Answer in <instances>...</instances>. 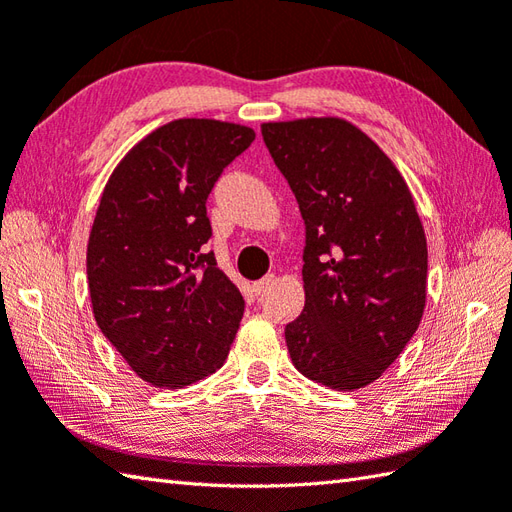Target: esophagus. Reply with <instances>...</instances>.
<instances>
[{
    "mask_svg": "<svg viewBox=\"0 0 512 512\" xmlns=\"http://www.w3.org/2000/svg\"><path fill=\"white\" fill-rule=\"evenodd\" d=\"M273 282H275V275H266L262 279H257V282L253 284V290H255L257 295H262L264 290H268L270 286H273Z\"/></svg>",
    "mask_w": 512,
    "mask_h": 512,
    "instance_id": "esophagus-1",
    "label": "esophagus"
}]
</instances>
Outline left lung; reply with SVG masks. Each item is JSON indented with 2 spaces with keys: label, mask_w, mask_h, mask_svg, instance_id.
<instances>
[{
  "label": "left lung",
  "mask_w": 512,
  "mask_h": 512,
  "mask_svg": "<svg viewBox=\"0 0 512 512\" xmlns=\"http://www.w3.org/2000/svg\"><path fill=\"white\" fill-rule=\"evenodd\" d=\"M306 226L302 315L286 346L333 390L373 384L422 322L428 248L413 195L373 139L346 119L262 124Z\"/></svg>",
  "instance_id": "left-lung-1"
}]
</instances>
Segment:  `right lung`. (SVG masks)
Instances as JSON below:
<instances>
[{"instance_id": "right-lung-1", "label": "right lung", "mask_w": 512, "mask_h": 512, "mask_svg": "<svg viewBox=\"0 0 512 512\" xmlns=\"http://www.w3.org/2000/svg\"><path fill=\"white\" fill-rule=\"evenodd\" d=\"M255 130L175 119L113 170L88 237L95 322L128 366L159 388H182L226 362L244 297L204 244L206 199Z\"/></svg>"}]
</instances>
